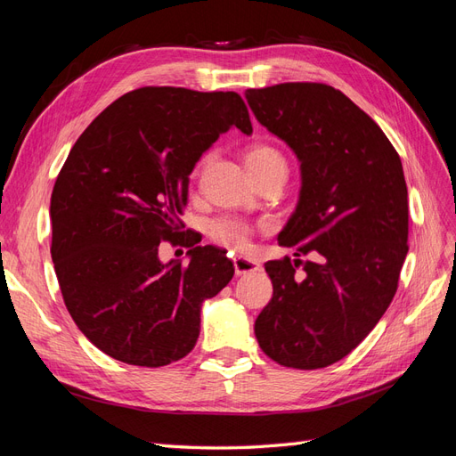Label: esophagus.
Masks as SVG:
<instances>
[{"label": "esophagus", "instance_id": "1", "mask_svg": "<svg viewBox=\"0 0 456 456\" xmlns=\"http://www.w3.org/2000/svg\"><path fill=\"white\" fill-rule=\"evenodd\" d=\"M232 264H235V273L240 277V275H248V273H256L262 269V265H259L257 262H254V259H248V257H235L232 259Z\"/></svg>", "mask_w": 456, "mask_h": 456}]
</instances>
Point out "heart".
Returning a JSON list of instances; mask_svg holds the SVG:
<instances>
[{
	"label": "heart",
	"mask_w": 456,
	"mask_h": 456,
	"mask_svg": "<svg viewBox=\"0 0 456 456\" xmlns=\"http://www.w3.org/2000/svg\"><path fill=\"white\" fill-rule=\"evenodd\" d=\"M212 159V154H206L200 160V166L208 164ZM246 166H248L250 174H257L269 170V167H286V162L282 154L271 145H264V142H257L246 151ZM254 225L248 221L231 217V216H221L212 219L208 224V237H210L216 244L224 246L227 250L232 252H242L250 246L254 239Z\"/></svg>",
	"instance_id": "1"
}]
</instances>
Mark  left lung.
<instances>
[{"instance_id": "1", "label": "left lung", "mask_w": 456, "mask_h": 456, "mask_svg": "<svg viewBox=\"0 0 456 456\" xmlns=\"http://www.w3.org/2000/svg\"><path fill=\"white\" fill-rule=\"evenodd\" d=\"M246 101L302 170L300 200L279 235L297 259L265 264L273 297L254 324L257 344L282 367H329L365 340L397 292L409 252L401 159L380 126L332 86L286 82L246 89Z\"/></svg>"}]
</instances>
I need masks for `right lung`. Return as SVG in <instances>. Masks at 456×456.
Returning <instances> with one entry per match:
<instances>
[{
	"label": "right lung",
	"instance_id": "1",
	"mask_svg": "<svg viewBox=\"0 0 456 456\" xmlns=\"http://www.w3.org/2000/svg\"><path fill=\"white\" fill-rule=\"evenodd\" d=\"M231 127L252 134L235 91L139 87L86 127L61 167L49 208L61 294L112 359L151 369L183 359L199 340L202 302L235 275L224 250L181 239L177 217L194 164ZM164 240L191 248L189 266L159 262Z\"/></svg>",
	"mask_w": 456,
	"mask_h": 456
}]
</instances>
